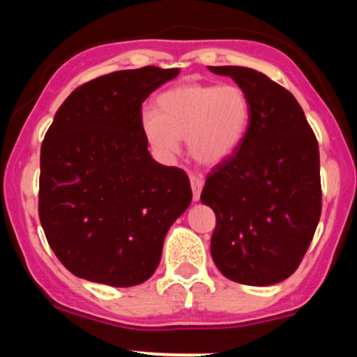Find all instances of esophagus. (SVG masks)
<instances>
[{"mask_svg":"<svg viewBox=\"0 0 357 357\" xmlns=\"http://www.w3.org/2000/svg\"><path fill=\"white\" fill-rule=\"evenodd\" d=\"M191 181V190H192V199L195 202H198L199 196H202V190H203V179L198 178V176H191L190 178Z\"/></svg>","mask_w":357,"mask_h":357,"instance_id":"34e87169","label":"esophagus"}]
</instances>
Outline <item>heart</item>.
I'll return each mask as SVG.
<instances>
[{"label":"heart","mask_w":357,"mask_h":357,"mask_svg":"<svg viewBox=\"0 0 357 357\" xmlns=\"http://www.w3.org/2000/svg\"><path fill=\"white\" fill-rule=\"evenodd\" d=\"M158 110H144L142 132L162 158L179 151L188 137L192 158L202 165H218L238 149L250 126L252 107L240 85L183 84L158 97Z\"/></svg>","instance_id":"1"}]
</instances>
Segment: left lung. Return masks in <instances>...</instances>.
I'll list each match as a JSON object with an SVG mask.
<instances>
[{
	"label": "left lung",
	"instance_id": "1",
	"mask_svg": "<svg viewBox=\"0 0 357 357\" xmlns=\"http://www.w3.org/2000/svg\"><path fill=\"white\" fill-rule=\"evenodd\" d=\"M247 92L250 126L213 167L202 202L216 215L211 257L225 277L272 285L301 265L322 210L319 144L296 97L261 72L210 67Z\"/></svg>",
	"mask_w": 357,
	"mask_h": 357
}]
</instances>
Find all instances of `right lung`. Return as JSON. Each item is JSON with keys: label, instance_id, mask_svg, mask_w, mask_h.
Instances as JSON below:
<instances>
[{"label": "right lung", "instance_id": "right-lung-1", "mask_svg": "<svg viewBox=\"0 0 357 357\" xmlns=\"http://www.w3.org/2000/svg\"><path fill=\"white\" fill-rule=\"evenodd\" d=\"M179 68L97 77L56 110L40 154L38 215L75 277L112 287L146 282L171 225L190 206V179L151 158L141 105Z\"/></svg>", "mask_w": 357, "mask_h": 357}]
</instances>
